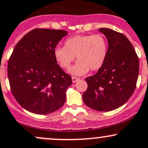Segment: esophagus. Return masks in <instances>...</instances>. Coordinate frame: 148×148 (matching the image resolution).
I'll list each match as a JSON object with an SVG mask.
<instances>
[{
  "instance_id": "obj_1",
  "label": "esophagus",
  "mask_w": 148,
  "mask_h": 148,
  "mask_svg": "<svg viewBox=\"0 0 148 148\" xmlns=\"http://www.w3.org/2000/svg\"><path fill=\"white\" fill-rule=\"evenodd\" d=\"M71 79H72V82L73 83H75V82H77L78 80H79V78H77V77H71Z\"/></svg>"
}]
</instances>
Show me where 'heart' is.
Masks as SVG:
<instances>
[{"instance_id": "heart-1", "label": "heart", "mask_w": 148, "mask_h": 148, "mask_svg": "<svg viewBox=\"0 0 148 148\" xmlns=\"http://www.w3.org/2000/svg\"><path fill=\"white\" fill-rule=\"evenodd\" d=\"M108 54V43L103 34L77 35L66 38L64 46H57L54 56L62 68L69 69L77 58V62L71 69V74L82 76L89 69L96 71L103 66Z\"/></svg>"}]
</instances>
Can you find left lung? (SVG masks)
Instances as JSON below:
<instances>
[{
  "label": "left lung",
  "instance_id": "8db88e82",
  "mask_svg": "<svg viewBox=\"0 0 148 148\" xmlns=\"http://www.w3.org/2000/svg\"><path fill=\"white\" fill-rule=\"evenodd\" d=\"M108 38V54L98 72L86 79L88 88L83 94L84 103L100 112L117 109L134 93L139 72L138 57L124 34L100 28Z\"/></svg>",
  "mask_w": 148,
  "mask_h": 148
}]
</instances>
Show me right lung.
<instances>
[{
	"mask_svg": "<svg viewBox=\"0 0 148 148\" xmlns=\"http://www.w3.org/2000/svg\"><path fill=\"white\" fill-rule=\"evenodd\" d=\"M67 34L64 30L37 28L14 47L8 60V79L14 98L27 111L48 114L65 103L72 81L57 62L54 49Z\"/></svg>",
	"mask_w": 148,
	"mask_h": 148,
	"instance_id": "right-lung-1",
	"label": "right lung"
}]
</instances>
